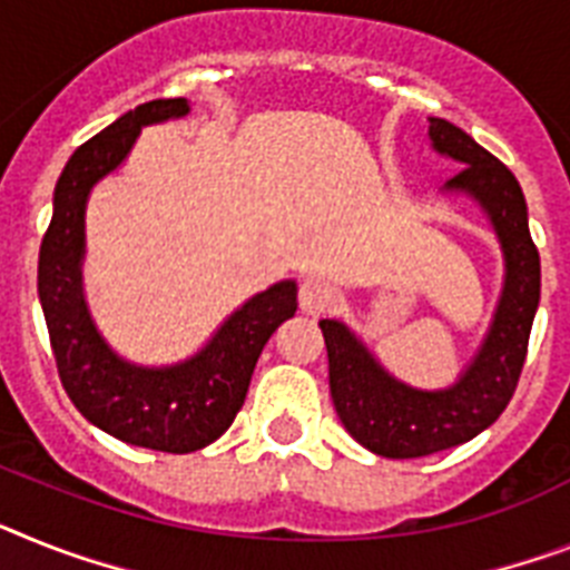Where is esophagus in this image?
<instances>
[{"label": "esophagus", "instance_id": "34e87169", "mask_svg": "<svg viewBox=\"0 0 570 570\" xmlns=\"http://www.w3.org/2000/svg\"><path fill=\"white\" fill-rule=\"evenodd\" d=\"M336 301H338V289L330 284V281H322V277H307L298 289V304L307 315L327 313Z\"/></svg>", "mask_w": 570, "mask_h": 570}]
</instances>
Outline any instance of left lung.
<instances>
[{"mask_svg":"<svg viewBox=\"0 0 570 570\" xmlns=\"http://www.w3.org/2000/svg\"><path fill=\"white\" fill-rule=\"evenodd\" d=\"M429 136L434 150L463 165L461 174L446 181V190L470 194L499 234L504 289L481 351L461 380L443 391H417L394 380L342 322H318L338 420L353 440L382 458L434 455L466 443L499 420L519 385L542 286L528 203L510 167L443 118H429Z\"/></svg>","mask_w":570,"mask_h":570,"instance_id":"obj_1","label":"left lung"}]
</instances>
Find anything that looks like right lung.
Listing matches in <instances>:
<instances>
[{
	"label": "right lung",
	"instance_id": "obj_1",
	"mask_svg": "<svg viewBox=\"0 0 570 570\" xmlns=\"http://www.w3.org/2000/svg\"><path fill=\"white\" fill-rule=\"evenodd\" d=\"M188 109L185 98L147 100L71 153L57 179L37 272L57 374L75 409L124 443L174 455L208 446L234 423L263 344L298 309L295 281H281L248 298L196 356L170 367L130 365L95 330L80 284L89 190L127 159L141 127Z\"/></svg>",
	"mask_w": 570,
	"mask_h": 570
}]
</instances>
